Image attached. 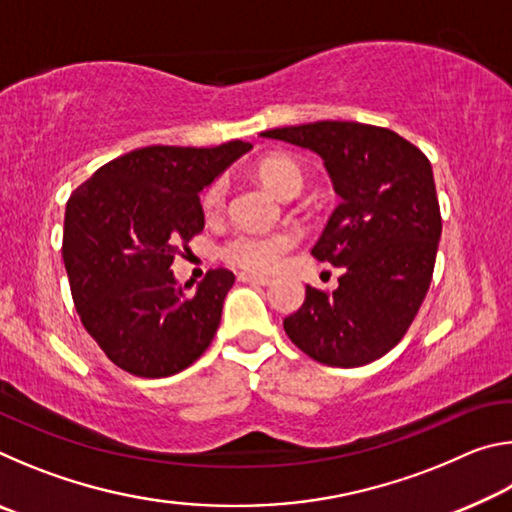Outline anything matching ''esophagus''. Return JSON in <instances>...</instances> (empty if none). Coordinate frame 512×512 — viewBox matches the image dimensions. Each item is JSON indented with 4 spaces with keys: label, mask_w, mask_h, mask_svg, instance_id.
<instances>
[{
    "label": "esophagus",
    "mask_w": 512,
    "mask_h": 512,
    "mask_svg": "<svg viewBox=\"0 0 512 512\" xmlns=\"http://www.w3.org/2000/svg\"><path fill=\"white\" fill-rule=\"evenodd\" d=\"M237 280L246 284H257V287H268V284H271V277L255 275V273H239Z\"/></svg>",
    "instance_id": "esophagus-1"
}]
</instances>
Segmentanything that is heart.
<instances>
[{
    "mask_svg": "<svg viewBox=\"0 0 512 512\" xmlns=\"http://www.w3.org/2000/svg\"><path fill=\"white\" fill-rule=\"evenodd\" d=\"M255 173L271 192L282 198L296 196L305 185V171H302L300 162L287 153L266 155L264 160L257 162ZM223 201V180H214L201 196L205 216L219 214ZM293 246H296L293 232H241L225 244L223 257L250 273H273Z\"/></svg>",
    "mask_w": 512,
    "mask_h": 512,
    "instance_id": "1",
    "label": "heart"
}]
</instances>
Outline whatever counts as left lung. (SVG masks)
<instances>
[{
  "instance_id": "8db88e82",
  "label": "left lung",
  "mask_w": 512,
  "mask_h": 512,
  "mask_svg": "<svg viewBox=\"0 0 512 512\" xmlns=\"http://www.w3.org/2000/svg\"><path fill=\"white\" fill-rule=\"evenodd\" d=\"M318 153L341 203L311 248L339 289L307 287L284 332L325 366L357 368L402 341L427 296L443 232L431 162L388 128L314 121L264 131Z\"/></svg>"
}]
</instances>
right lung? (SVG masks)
<instances>
[{
    "label": "right lung",
    "instance_id": "1",
    "mask_svg": "<svg viewBox=\"0 0 512 512\" xmlns=\"http://www.w3.org/2000/svg\"><path fill=\"white\" fill-rule=\"evenodd\" d=\"M253 146H144L110 160L69 196L63 262L76 311L106 357L137 377H169L210 348L235 284L214 268L194 293L171 264L205 228L203 187Z\"/></svg>",
    "mask_w": 512,
    "mask_h": 512
}]
</instances>
